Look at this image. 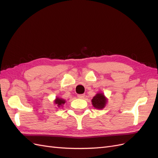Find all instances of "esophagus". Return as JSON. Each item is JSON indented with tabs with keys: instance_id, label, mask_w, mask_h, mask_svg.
Returning a JSON list of instances; mask_svg holds the SVG:
<instances>
[{
	"instance_id": "obj_1",
	"label": "esophagus",
	"mask_w": 158,
	"mask_h": 158,
	"mask_svg": "<svg viewBox=\"0 0 158 158\" xmlns=\"http://www.w3.org/2000/svg\"><path fill=\"white\" fill-rule=\"evenodd\" d=\"M77 98L79 99H84L85 98V95L84 94H80L77 95Z\"/></svg>"
}]
</instances>
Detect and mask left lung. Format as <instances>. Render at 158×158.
Wrapping results in <instances>:
<instances>
[{"label": "left lung", "mask_w": 158, "mask_h": 158, "mask_svg": "<svg viewBox=\"0 0 158 158\" xmlns=\"http://www.w3.org/2000/svg\"><path fill=\"white\" fill-rule=\"evenodd\" d=\"M92 105L97 110H102L106 107L107 103V98H106L103 93H98L92 100Z\"/></svg>", "instance_id": "left-lung-1"}]
</instances>
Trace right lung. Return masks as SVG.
<instances>
[{"label": "right lung", "mask_w": 158, "mask_h": 158, "mask_svg": "<svg viewBox=\"0 0 158 158\" xmlns=\"http://www.w3.org/2000/svg\"><path fill=\"white\" fill-rule=\"evenodd\" d=\"M66 101L60 98H56L55 100H54V103L55 105H56V106H57L59 108L60 107H63V105L65 103Z\"/></svg>", "instance_id": "1"}]
</instances>
